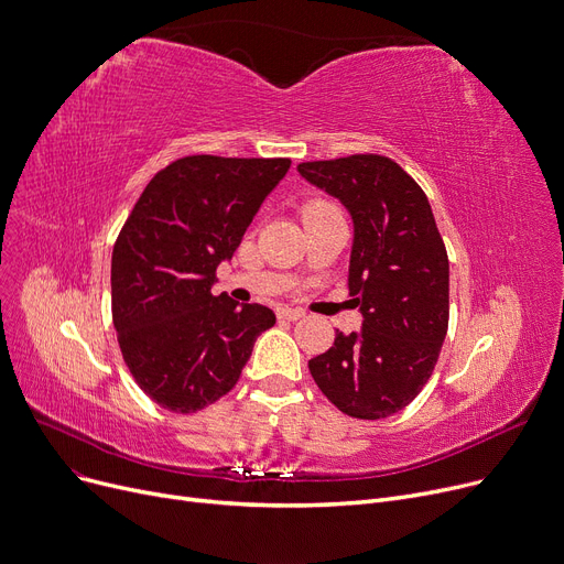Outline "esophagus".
I'll return each instance as SVG.
<instances>
[{
	"label": "esophagus",
	"instance_id": "1",
	"mask_svg": "<svg viewBox=\"0 0 564 564\" xmlns=\"http://www.w3.org/2000/svg\"><path fill=\"white\" fill-rule=\"evenodd\" d=\"M276 315H279L281 319L297 322V319L306 317V311H302V308H290V306H283V308H279V311H276Z\"/></svg>",
	"mask_w": 564,
	"mask_h": 564
}]
</instances>
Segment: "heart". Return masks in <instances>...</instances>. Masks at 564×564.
Here are the masks:
<instances>
[{"instance_id":"heart-1","label":"heart","mask_w":564,"mask_h":564,"mask_svg":"<svg viewBox=\"0 0 564 564\" xmlns=\"http://www.w3.org/2000/svg\"><path fill=\"white\" fill-rule=\"evenodd\" d=\"M315 205H327V203H322V200H315V203H308L306 207H315Z\"/></svg>"}]
</instances>
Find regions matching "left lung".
<instances>
[{"instance_id": "1", "label": "left lung", "mask_w": 564, "mask_h": 564, "mask_svg": "<svg viewBox=\"0 0 564 564\" xmlns=\"http://www.w3.org/2000/svg\"><path fill=\"white\" fill-rule=\"evenodd\" d=\"M297 171L351 215L347 285L364 315L361 332H336L308 370L347 416H393L423 391L448 334L451 267L430 200L383 155L302 162Z\"/></svg>"}]
</instances>
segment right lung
<instances>
[{
    "label": "right lung",
    "instance_id": "right-lung-1",
    "mask_svg": "<svg viewBox=\"0 0 564 564\" xmlns=\"http://www.w3.org/2000/svg\"><path fill=\"white\" fill-rule=\"evenodd\" d=\"M290 160L189 155L158 171L111 253V317L139 389L173 413L226 395L276 315L213 294Z\"/></svg>",
    "mask_w": 564,
    "mask_h": 564
}]
</instances>
